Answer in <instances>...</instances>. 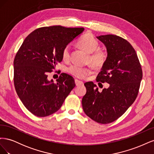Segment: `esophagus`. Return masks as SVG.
I'll return each mask as SVG.
<instances>
[{"label":"esophagus","mask_w":154,"mask_h":154,"mask_svg":"<svg viewBox=\"0 0 154 154\" xmlns=\"http://www.w3.org/2000/svg\"><path fill=\"white\" fill-rule=\"evenodd\" d=\"M74 82H75V84H76V86H80V85H83V82L78 80H77V79H76V80H74Z\"/></svg>","instance_id":"obj_1"}]
</instances>
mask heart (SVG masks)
I'll return each mask as SVG.
<instances>
[{
  "label": "heart",
  "instance_id": "b5f03b06",
  "mask_svg": "<svg viewBox=\"0 0 154 154\" xmlns=\"http://www.w3.org/2000/svg\"><path fill=\"white\" fill-rule=\"evenodd\" d=\"M78 45L90 54V62L96 67H101L105 64L107 59V53L105 51L99 49V42L92 33H87L78 40ZM62 58L67 61L71 57V45L65 46L62 50ZM67 72L79 78H84L91 73V69L78 65H72L67 68Z\"/></svg>",
  "mask_w": 154,
  "mask_h": 154
}]
</instances>
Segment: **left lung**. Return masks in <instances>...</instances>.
Masks as SVG:
<instances>
[{
	"label": "left lung",
	"mask_w": 154,
	"mask_h": 154,
	"mask_svg": "<svg viewBox=\"0 0 154 154\" xmlns=\"http://www.w3.org/2000/svg\"><path fill=\"white\" fill-rule=\"evenodd\" d=\"M106 46L107 59L96 81L109 84L101 92L94 83H85L82 98L85 114L96 122L107 124L121 117L137 96L143 72L136 52L127 40L114 35L97 36Z\"/></svg>",
	"instance_id": "1"
}]
</instances>
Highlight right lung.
Instances as JSON below:
<instances>
[{
	"mask_svg": "<svg viewBox=\"0 0 154 154\" xmlns=\"http://www.w3.org/2000/svg\"><path fill=\"white\" fill-rule=\"evenodd\" d=\"M84 30L61 26L36 29L23 42L14 59V85L22 103L30 112L45 117L58 111L75 87L74 78L62 73L54 83L48 80L62 50Z\"/></svg>",
	"mask_w": 154,
	"mask_h": 154,
	"instance_id": "1",
	"label": "right lung"
}]
</instances>
